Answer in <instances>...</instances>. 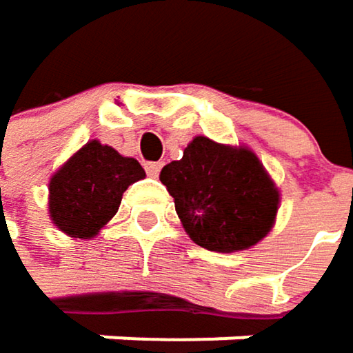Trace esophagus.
<instances>
[{
  "mask_svg": "<svg viewBox=\"0 0 353 353\" xmlns=\"http://www.w3.org/2000/svg\"><path fill=\"white\" fill-rule=\"evenodd\" d=\"M160 170H162V162H148V164H145V172H148L150 176H158Z\"/></svg>",
  "mask_w": 353,
  "mask_h": 353,
  "instance_id": "obj_1",
  "label": "esophagus"
}]
</instances>
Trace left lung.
<instances>
[{"label": "left lung", "mask_w": 353, "mask_h": 353, "mask_svg": "<svg viewBox=\"0 0 353 353\" xmlns=\"http://www.w3.org/2000/svg\"><path fill=\"white\" fill-rule=\"evenodd\" d=\"M160 181L174 199L185 232L208 251H247L275 224L279 189L247 145L197 135L181 160L162 168Z\"/></svg>", "instance_id": "left-lung-1"}]
</instances>
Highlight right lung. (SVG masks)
<instances>
[{
    "label": "right lung",
    "mask_w": 353,
    "mask_h": 353,
    "mask_svg": "<svg viewBox=\"0 0 353 353\" xmlns=\"http://www.w3.org/2000/svg\"><path fill=\"white\" fill-rule=\"evenodd\" d=\"M143 176L135 158L92 139L51 176L49 218L72 239H94L117 214L127 187Z\"/></svg>",
    "instance_id": "1"
}]
</instances>
